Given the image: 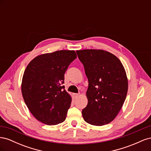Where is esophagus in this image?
I'll return each instance as SVG.
<instances>
[{
  "label": "esophagus",
  "mask_w": 151,
  "mask_h": 151,
  "mask_svg": "<svg viewBox=\"0 0 151 151\" xmlns=\"http://www.w3.org/2000/svg\"><path fill=\"white\" fill-rule=\"evenodd\" d=\"M79 94H77V93H74L73 94V97H74V98H77V97L79 96Z\"/></svg>",
  "instance_id": "1"
}]
</instances>
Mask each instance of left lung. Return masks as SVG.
<instances>
[{"label": "left lung", "instance_id": "obj_1", "mask_svg": "<svg viewBox=\"0 0 151 151\" xmlns=\"http://www.w3.org/2000/svg\"><path fill=\"white\" fill-rule=\"evenodd\" d=\"M76 53L89 82L88 103L82 111L84 120L96 126L108 124L119 113L127 96L125 68L115 55L104 50L86 49Z\"/></svg>", "mask_w": 151, "mask_h": 151}]
</instances>
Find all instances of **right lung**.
<instances>
[{
	"label": "right lung",
	"mask_w": 151,
	"mask_h": 151,
	"mask_svg": "<svg viewBox=\"0 0 151 151\" xmlns=\"http://www.w3.org/2000/svg\"><path fill=\"white\" fill-rule=\"evenodd\" d=\"M77 58L74 50L40 55L26 67L21 84L22 95L36 119L48 125L64 122L71 96L64 89V74Z\"/></svg>",
	"instance_id": "1"
}]
</instances>
